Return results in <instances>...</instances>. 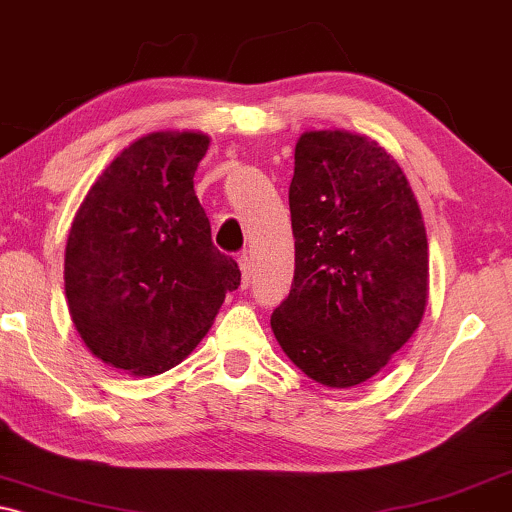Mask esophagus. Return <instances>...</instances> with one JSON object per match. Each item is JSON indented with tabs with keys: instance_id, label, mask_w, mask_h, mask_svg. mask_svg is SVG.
Wrapping results in <instances>:
<instances>
[{
	"instance_id": "esophagus-1",
	"label": "esophagus",
	"mask_w": 512,
	"mask_h": 512,
	"mask_svg": "<svg viewBox=\"0 0 512 512\" xmlns=\"http://www.w3.org/2000/svg\"><path fill=\"white\" fill-rule=\"evenodd\" d=\"M237 263H240V270H242V289H249L251 284V258L244 254L237 258Z\"/></svg>"
}]
</instances>
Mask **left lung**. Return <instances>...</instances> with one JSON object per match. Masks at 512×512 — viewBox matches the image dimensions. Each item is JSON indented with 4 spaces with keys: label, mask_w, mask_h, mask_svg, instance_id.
Segmentation results:
<instances>
[{
    "label": "left lung",
    "mask_w": 512,
    "mask_h": 512,
    "mask_svg": "<svg viewBox=\"0 0 512 512\" xmlns=\"http://www.w3.org/2000/svg\"><path fill=\"white\" fill-rule=\"evenodd\" d=\"M289 207L296 270L270 317L272 333L314 382L356 387L387 366L424 317L422 209L391 153L347 130L300 135Z\"/></svg>",
    "instance_id": "8db88e82"
}]
</instances>
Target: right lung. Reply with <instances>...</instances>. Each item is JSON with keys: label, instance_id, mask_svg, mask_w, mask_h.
I'll return each mask as SVG.
<instances>
[{"label": "right lung", "instance_id": "add662e5", "mask_svg": "<svg viewBox=\"0 0 512 512\" xmlns=\"http://www.w3.org/2000/svg\"><path fill=\"white\" fill-rule=\"evenodd\" d=\"M202 132H151L111 160L72 221L69 314L86 347L130 375H160L212 328L240 268L212 242L193 191Z\"/></svg>", "mask_w": 512, "mask_h": 512}]
</instances>
